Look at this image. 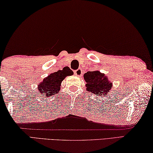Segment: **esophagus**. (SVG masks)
Segmentation results:
<instances>
[{
    "label": "esophagus",
    "mask_w": 153,
    "mask_h": 153,
    "mask_svg": "<svg viewBox=\"0 0 153 153\" xmlns=\"http://www.w3.org/2000/svg\"><path fill=\"white\" fill-rule=\"evenodd\" d=\"M82 74V71L81 68H79L78 70H76V71L74 72V74L77 76H81Z\"/></svg>",
    "instance_id": "1"
}]
</instances>
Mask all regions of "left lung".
I'll return each mask as SVG.
<instances>
[{
	"mask_svg": "<svg viewBox=\"0 0 153 153\" xmlns=\"http://www.w3.org/2000/svg\"><path fill=\"white\" fill-rule=\"evenodd\" d=\"M83 77L87 82L85 87L87 91L102 97L108 96L111 91L112 82L105 74L99 71L87 72Z\"/></svg>",
	"mask_w": 153,
	"mask_h": 153,
	"instance_id": "8db88e82",
	"label": "left lung"
}]
</instances>
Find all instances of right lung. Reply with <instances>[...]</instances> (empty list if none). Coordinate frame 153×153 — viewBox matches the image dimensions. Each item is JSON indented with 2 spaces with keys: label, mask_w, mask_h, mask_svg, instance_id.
Segmentation results:
<instances>
[{
  "label": "right lung",
  "mask_w": 153,
  "mask_h": 153,
  "mask_svg": "<svg viewBox=\"0 0 153 153\" xmlns=\"http://www.w3.org/2000/svg\"><path fill=\"white\" fill-rule=\"evenodd\" d=\"M73 74L68 67H65L62 71L55 72L49 74L37 86L39 93L41 96L48 97L53 96L60 91L62 82L68 76Z\"/></svg>",
  "instance_id": "add662e5"
}]
</instances>
